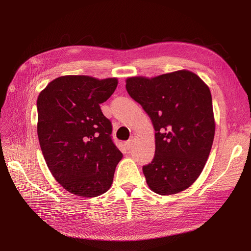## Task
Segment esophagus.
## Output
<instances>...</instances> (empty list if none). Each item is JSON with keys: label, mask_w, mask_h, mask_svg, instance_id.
<instances>
[{"label": "esophagus", "mask_w": 251, "mask_h": 251, "mask_svg": "<svg viewBox=\"0 0 251 251\" xmlns=\"http://www.w3.org/2000/svg\"><path fill=\"white\" fill-rule=\"evenodd\" d=\"M133 141H134V139H133V137H131L125 144H126V148H127V150H130L131 148H132V146H133Z\"/></svg>", "instance_id": "esophagus-1"}]
</instances>
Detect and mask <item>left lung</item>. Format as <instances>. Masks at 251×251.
<instances>
[{
	"label": "left lung",
	"mask_w": 251,
	"mask_h": 251,
	"mask_svg": "<svg viewBox=\"0 0 251 251\" xmlns=\"http://www.w3.org/2000/svg\"><path fill=\"white\" fill-rule=\"evenodd\" d=\"M129 96L142 105L155 130V153L142 168L150 189L176 194L200 177L214 142L212 95L189 70L126 79Z\"/></svg>",
	"instance_id": "obj_1"
}]
</instances>
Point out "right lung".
Returning <instances> with one entry per match:
<instances>
[{"label": "right lung", "instance_id": "right-lung-1", "mask_svg": "<svg viewBox=\"0 0 251 251\" xmlns=\"http://www.w3.org/2000/svg\"><path fill=\"white\" fill-rule=\"evenodd\" d=\"M117 85L116 77L65 75L38 95L37 135L45 161L60 185L77 196L107 192L123 157L100 107Z\"/></svg>", "mask_w": 251, "mask_h": 251}]
</instances>
